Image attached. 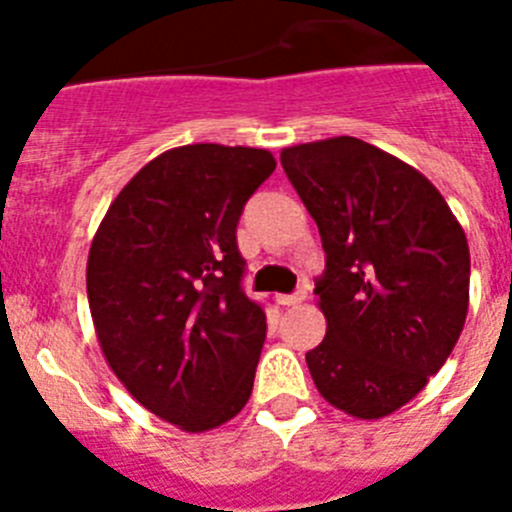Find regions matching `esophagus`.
<instances>
[{"instance_id":"obj_1","label":"esophagus","mask_w":512,"mask_h":512,"mask_svg":"<svg viewBox=\"0 0 512 512\" xmlns=\"http://www.w3.org/2000/svg\"><path fill=\"white\" fill-rule=\"evenodd\" d=\"M305 297H307V292H305V289H300V292H295V295H279L277 302H279V305H284V307H292V305H300Z\"/></svg>"}]
</instances>
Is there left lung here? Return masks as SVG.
<instances>
[{"mask_svg": "<svg viewBox=\"0 0 512 512\" xmlns=\"http://www.w3.org/2000/svg\"><path fill=\"white\" fill-rule=\"evenodd\" d=\"M318 223L325 338L307 351L320 395L351 418L408 405L446 364L469 310L464 228L418 169L351 135L282 151Z\"/></svg>", "mask_w": 512, "mask_h": 512, "instance_id": "obj_1", "label": "left lung"}]
</instances>
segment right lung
Returning a JSON list of instances; mask_svg holds the SVG:
<instances>
[{
    "label": "right lung",
    "instance_id": "1",
    "mask_svg": "<svg viewBox=\"0 0 512 512\" xmlns=\"http://www.w3.org/2000/svg\"><path fill=\"white\" fill-rule=\"evenodd\" d=\"M277 169L264 148L192 143L148 161L92 238L87 295L102 354L146 410L205 433L246 408L266 315L241 289L235 228Z\"/></svg>",
    "mask_w": 512,
    "mask_h": 512
}]
</instances>
